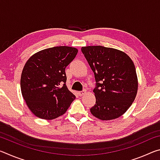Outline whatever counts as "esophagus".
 Returning <instances> with one entry per match:
<instances>
[{
    "mask_svg": "<svg viewBox=\"0 0 160 160\" xmlns=\"http://www.w3.org/2000/svg\"><path fill=\"white\" fill-rule=\"evenodd\" d=\"M85 92H86V90H83L82 91L78 92V94H79L80 96H82V95H83V94H85Z\"/></svg>",
    "mask_w": 160,
    "mask_h": 160,
    "instance_id": "1",
    "label": "esophagus"
}]
</instances>
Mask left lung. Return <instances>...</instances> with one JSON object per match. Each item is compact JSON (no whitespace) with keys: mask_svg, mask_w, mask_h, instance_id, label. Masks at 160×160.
Masks as SVG:
<instances>
[{"mask_svg":"<svg viewBox=\"0 0 160 160\" xmlns=\"http://www.w3.org/2000/svg\"><path fill=\"white\" fill-rule=\"evenodd\" d=\"M92 70L96 81V102L90 109L100 120L120 117L135 100L138 78L131 58L123 51L102 46L81 48Z\"/></svg>","mask_w":160,"mask_h":160,"instance_id":"obj_1","label":"left lung"}]
</instances>
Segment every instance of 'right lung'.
<instances>
[{
  "mask_svg": "<svg viewBox=\"0 0 160 160\" xmlns=\"http://www.w3.org/2000/svg\"><path fill=\"white\" fill-rule=\"evenodd\" d=\"M70 47L40 51L28 59L20 79L22 94L37 117L51 120L64 114L75 96L66 86V68L78 53Z\"/></svg>",
  "mask_w": 160,
  "mask_h": 160,
  "instance_id": "add662e5",
  "label": "right lung"
}]
</instances>
